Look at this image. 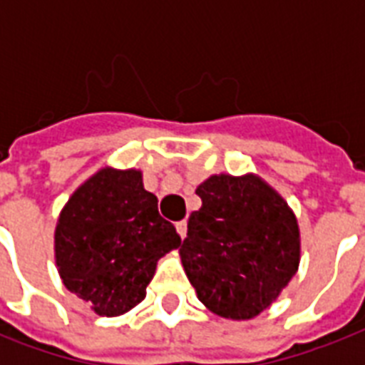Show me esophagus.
<instances>
[{
    "mask_svg": "<svg viewBox=\"0 0 365 365\" xmlns=\"http://www.w3.org/2000/svg\"><path fill=\"white\" fill-rule=\"evenodd\" d=\"M176 231H178V235L182 237V239H185V235H187V222H185V220L178 222L176 223Z\"/></svg>",
    "mask_w": 365,
    "mask_h": 365,
    "instance_id": "34e87169",
    "label": "esophagus"
}]
</instances>
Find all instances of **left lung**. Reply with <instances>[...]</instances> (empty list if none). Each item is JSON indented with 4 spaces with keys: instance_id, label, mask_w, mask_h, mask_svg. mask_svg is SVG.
<instances>
[{
    "instance_id": "left-lung-1",
    "label": "left lung",
    "mask_w": 365,
    "mask_h": 365,
    "mask_svg": "<svg viewBox=\"0 0 365 365\" xmlns=\"http://www.w3.org/2000/svg\"><path fill=\"white\" fill-rule=\"evenodd\" d=\"M195 193L180 257L202 305L227 320H250L271 307L299 269L294 210L257 174H214Z\"/></svg>"
}]
</instances>
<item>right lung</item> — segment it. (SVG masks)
I'll return each mask as SVG.
<instances>
[{"mask_svg": "<svg viewBox=\"0 0 365 365\" xmlns=\"http://www.w3.org/2000/svg\"><path fill=\"white\" fill-rule=\"evenodd\" d=\"M182 244L159 216L142 170L104 166L71 193L54 229V261L71 294L98 317L142 303L157 261Z\"/></svg>", "mask_w": 365, "mask_h": 365, "instance_id": "right-lung-1", "label": "right lung"}]
</instances>
